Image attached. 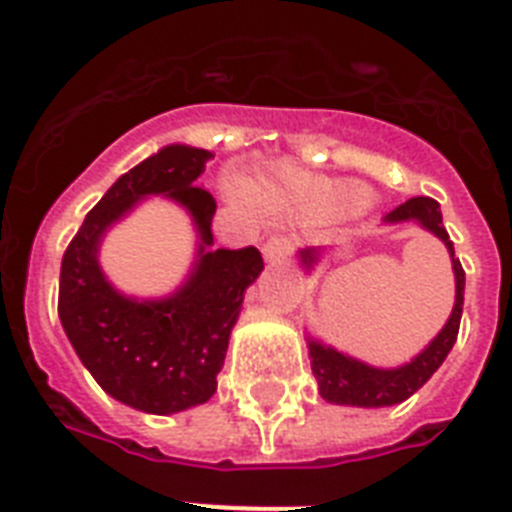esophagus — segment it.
Listing matches in <instances>:
<instances>
[{
    "label": "esophagus",
    "instance_id": "esophagus-1",
    "mask_svg": "<svg viewBox=\"0 0 512 512\" xmlns=\"http://www.w3.org/2000/svg\"><path fill=\"white\" fill-rule=\"evenodd\" d=\"M294 239L292 236H270L268 242L263 244L265 260H281V257H289L294 252Z\"/></svg>",
    "mask_w": 512,
    "mask_h": 512
}]
</instances>
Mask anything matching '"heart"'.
Returning a JSON list of instances; mask_svg holds the SVG:
<instances>
[{
    "instance_id": "b5f03b06",
    "label": "heart",
    "mask_w": 512,
    "mask_h": 512,
    "mask_svg": "<svg viewBox=\"0 0 512 512\" xmlns=\"http://www.w3.org/2000/svg\"><path fill=\"white\" fill-rule=\"evenodd\" d=\"M249 205L273 218L286 215H342L360 210L368 202V189L357 181H328V178L278 173L255 178L242 186Z\"/></svg>"
}]
</instances>
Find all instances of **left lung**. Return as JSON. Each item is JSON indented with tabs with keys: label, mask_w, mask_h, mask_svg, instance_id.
I'll list each match as a JSON object with an SVG mask.
<instances>
[{
	"label": "left lung",
	"mask_w": 512,
	"mask_h": 512,
	"mask_svg": "<svg viewBox=\"0 0 512 512\" xmlns=\"http://www.w3.org/2000/svg\"><path fill=\"white\" fill-rule=\"evenodd\" d=\"M405 220H418L426 231L439 236L450 249L452 270H455V307H452L450 321L444 323L442 331L436 334L434 342L421 355L402 365V368H392V371L371 368V365L360 363L355 357H347L310 339V365H313L315 381H318V392H321L323 400L334 402V405L386 407L407 400L410 394L418 392L434 376V371L444 363V357L450 355L452 344L458 339L460 315H463L465 270L458 257H455V247H452L450 234H447V228L442 223L439 202L431 197L407 199L400 207H394L392 213H386L384 223H405ZM313 260L315 249H305L302 263L310 265Z\"/></svg>",
	"instance_id": "obj_1"
}]
</instances>
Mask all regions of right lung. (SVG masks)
Segmentation results:
<instances>
[{
  "label": "right lung",
  "mask_w": 512,
  "mask_h": 512,
  "mask_svg": "<svg viewBox=\"0 0 512 512\" xmlns=\"http://www.w3.org/2000/svg\"><path fill=\"white\" fill-rule=\"evenodd\" d=\"M210 160L207 149L173 144L139 162L91 207L62 255L57 313L73 350L110 397L144 413H178L213 397L244 292L263 270L255 247L207 252L218 205L197 178ZM147 193L184 204L203 244L173 298L136 303L106 284L96 249L106 226Z\"/></svg>",
  "instance_id": "1"
}]
</instances>
